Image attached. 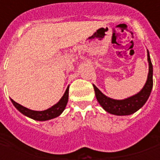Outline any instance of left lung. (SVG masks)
<instances>
[{"mask_svg":"<svg viewBox=\"0 0 160 160\" xmlns=\"http://www.w3.org/2000/svg\"><path fill=\"white\" fill-rule=\"evenodd\" d=\"M148 65H149V71H148L147 82L143 88L134 96H131L122 100L113 99L105 96L104 93H102L100 90L93 85L96 98L104 111H107L108 113L117 115V116H128V115H131L136 112L144 105L151 94L152 88V64L148 50Z\"/></svg>","mask_w":160,"mask_h":160,"instance_id":"1","label":"left lung"}]
</instances>
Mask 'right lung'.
<instances>
[{
	"label": "right lung",
	"mask_w": 160,
	"mask_h": 160,
	"mask_svg": "<svg viewBox=\"0 0 160 160\" xmlns=\"http://www.w3.org/2000/svg\"><path fill=\"white\" fill-rule=\"evenodd\" d=\"M68 89L69 87H68L65 93L63 94V96L62 98L60 99L58 103H56V104H54L52 107L47 109L45 111H37L30 110L27 108L24 107L21 104L16 103L15 101H13L11 99L12 104L15 106V108L21 112L23 115H25L28 118H32L33 120L36 121H47L53 119V118H57L59 117L60 115L62 113V111H64V109L66 107L67 104H68Z\"/></svg>",
	"instance_id": "add662e5"
}]
</instances>
